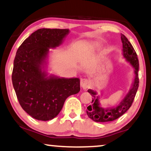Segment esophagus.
Wrapping results in <instances>:
<instances>
[{"instance_id":"esophagus-1","label":"esophagus","mask_w":151,"mask_h":151,"mask_svg":"<svg viewBox=\"0 0 151 151\" xmlns=\"http://www.w3.org/2000/svg\"><path fill=\"white\" fill-rule=\"evenodd\" d=\"M80 86L83 89H87L89 87V82L87 79L83 78L80 80Z\"/></svg>"}]
</instances>
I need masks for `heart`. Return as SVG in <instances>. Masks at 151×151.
<instances>
[{"label": "heart", "mask_w": 151, "mask_h": 151, "mask_svg": "<svg viewBox=\"0 0 151 151\" xmlns=\"http://www.w3.org/2000/svg\"><path fill=\"white\" fill-rule=\"evenodd\" d=\"M94 47L96 48L97 47H98V46H97V45H96V44H94Z\"/></svg>", "instance_id": "heart-1"}]
</instances>
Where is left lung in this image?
<instances>
[{"mask_svg":"<svg viewBox=\"0 0 151 151\" xmlns=\"http://www.w3.org/2000/svg\"><path fill=\"white\" fill-rule=\"evenodd\" d=\"M121 40L123 43V57L134 68L133 82L130 89L124 99L117 105L113 107H103L100 103V96L97 95V92L92 89L88 90V92L91 94L92 101L91 105L87 107L86 113L90 119L96 122H112L124 115L131 106L138 88L139 63L137 55L131 43L122 34H121Z\"/></svg>","mask_w":151,"mask_h":151,"instance_id":"left-lung-1","label":"left lung"}]
</instances>
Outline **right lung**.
I'll return each mask as SVG.
<instances>
[{"instance_id":"right-lung-1","label":"right lung","mask_w":151,"mask_h":151,"mask_svg":"<svg viewBox=\"0 0 151 151\" xmlns=\"http://www.w3.org/2000/svg\"><path fill=\"white\" fill-rule=\"evenodd\" d=\"M69 33V29H39L25 39L16 53L14 90L23 109L36 119L48 121L57 117L66 99L80 90L79 78L48 76L46 69L50 48L61 45Z\"/></svg>"}]
</instances>
